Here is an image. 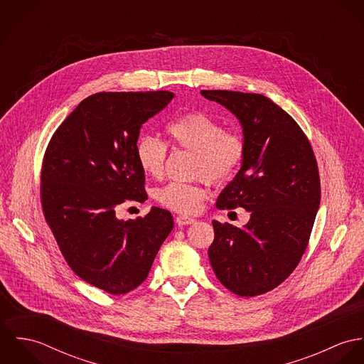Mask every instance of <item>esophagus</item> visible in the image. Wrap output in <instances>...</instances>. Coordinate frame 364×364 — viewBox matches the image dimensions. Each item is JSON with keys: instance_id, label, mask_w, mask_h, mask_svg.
Listing matches in <instances>:
<instances>
[{"instance_id": "34e87169", "label": "esophagus", "mask_w": 364, "mask_h": 364, "mask_svg": "<svg viewBox=\"0 0 364 364\" xmlns=\"http://www.w3.org/2000/svg\"><path fill=\"white\" fill-rule=\"evenodd\" d=\"M175 221L178 225H188V224H193L196 220L193 217H188V215H178L175 218Z\"/></svg>"}]
</instances>
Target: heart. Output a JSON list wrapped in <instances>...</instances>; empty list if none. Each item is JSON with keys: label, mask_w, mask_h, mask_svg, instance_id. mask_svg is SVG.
Returning a JSON list of instances; mask_svg holds the SVG:
<instances>
[{"label": "heart", "mask_w": 364, "mask_h": 364, "mask_svg": "<svg viewBox=\"0 0 364 364\" xmlns=\"http://www.w3.org/2000/svg\"><path fill=\"white\" fill-rule=\"evenodd\" d=\"M166 133L175 147L195 154L193 175L214 185L234 178L247 156V141L238 130L224 129L218 120L199 110L188 112L169 123ZM166 156L168 146L153 136H143L136 144L137 162L151 178L164 175ZM208 196L203 183L186 182H169L156 192L159 205L181 214L200 211Z\"/></svg>", "instance_id": "b5f03b06"}]
</instances>
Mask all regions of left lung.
<instances>
[{
  "mask_svg": "<svg viewBox=\"0 0 364 364\" xmlns=\"http://www.w3.org/2000/svg\"><path fill=\"white\" fill-rule=\"evenodd\" d=\"M202 95L240 119L247 141L245 161L215 206L251 213L242 228L213 221L208 259L225 289L259 296L283 283L309 247L321 200L316 158L297 122L264 95L218 90Z\"/></svg>",
  "mask_w": 364,
  "mask_h": 364,
  "instance_id": "1",
  "label": "left lung"
}]
</instances>
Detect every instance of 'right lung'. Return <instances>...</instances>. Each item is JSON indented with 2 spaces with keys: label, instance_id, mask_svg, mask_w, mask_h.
Segmentation results:
<instances>
[{
  "label": "right lung",
  "instance_id": "add662e5",
  "mask_svg": "<svg viewBox=\"0 0 364 364\" xmlns=\"http://www.w3.org/2000/svg\"><path fill=\"white\" fill-rule=\"evenodd\" d=\"M173 98L169 91L98 92L58 126L41 171V205L71 270L109 294H124L149 276L172 214L153 208L126 221L116 208L144 202L136 156L140 127Z\"/></svg>",
  "mask_w": 364,
  "mask_h": 364
}]
</instances>
